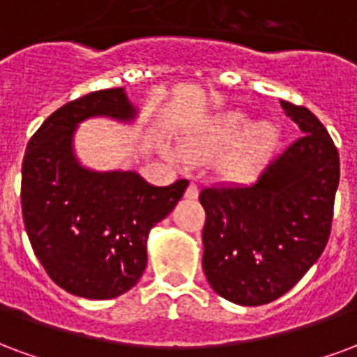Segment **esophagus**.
<instances>
[{"label": "esophagus", "mask_w": 357, "mask_h": 357, "mask_svg": "<svg viewBox=\"0 0 357 357\" xmlns=\"http://www.w3.org/2000/svg\"><path fill=\"white\" fill-rule=\"evenodd\" d=\"M186 197H190V199H196L197 197V184L196 182H190L188 188H186Z\"/></svg>", "instance_id": "34e87169"}]
</instances>
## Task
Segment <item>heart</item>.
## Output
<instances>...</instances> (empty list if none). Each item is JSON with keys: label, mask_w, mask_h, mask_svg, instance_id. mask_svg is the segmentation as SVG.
<instances>
[{"label": "heart", "mask_w": 357, "mask_h": 357, "mask_svg": "<svg viewBox=\"0 0 357 357\" xmlns=\"http://www.w3.org/2000/svg\"><path fill=\"white\" fill-rule=\"evenodd\" d=\"M234 142L233 145L231 142ZM278 142V127L272 121L249 125L245 112H222L190 129L181 140L178 152L186 161L204 163L226 150L218 169L226 178L245 181L253 175Z\"/></svg>", "instance_id": "1"}]
</instances>
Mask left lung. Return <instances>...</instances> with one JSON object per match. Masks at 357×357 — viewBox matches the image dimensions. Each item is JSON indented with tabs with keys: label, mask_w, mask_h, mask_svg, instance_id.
I'll return each instance as SVG.
<instances>
[{
	"label": "left lung",
	"mask_w": 357,
	"mask_h": 357,
	"mask_svg": "<svg viewBox=\"0 0 357 357\" xmlns=\"http://www.w3.org/2000/svg\"><path fill=\"white\" fill-rule=\"evenodd\" d=\"M303 137L247 186L204 188V272L215 293L241 306L285 295L324 253L339 188V150L304 106L282 100Z\"/></svg>",
	"instance_id": "obj_1"
}]
</instances>
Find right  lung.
Returning a JSON list of instances; mask_svg holds the SVG:
<instances>
[{
  "instance_id": "1",
  "label": "right lung",
  "mask_w": 357,
  "mask_h": 357,
  "mask_svg": "<svg viewBox=\"0 0 357 357\" xmlns=\"http://www.w3.org/2000/svg\"><path fill=\"white\" fill-rule=\"evenodd\" d=\"M131 121L137 110L123 87L95 91L53 112L26 146L20 204L32 249L59 287L83 298H114L146 268V239L175 209L188 181L152 186L132 171L96 173L72 150L77 123Z\"/></svg>"
}]
</instances>
